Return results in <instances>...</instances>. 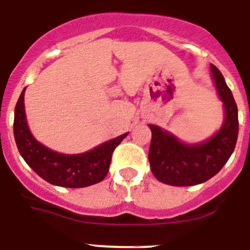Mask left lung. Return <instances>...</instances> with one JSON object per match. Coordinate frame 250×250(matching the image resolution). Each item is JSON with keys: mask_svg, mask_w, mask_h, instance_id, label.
I'll list each match as a JSON object with an SVG mask.
<instances>
[{"mask_svg": "<svg viewBox=\"0 0 250 250\" xmlns=\"http://www.w3.org/2000/svg\"><path fill=\"white\" fill-rule=\"evenodd\" d=\"M210 72L226 114L221 129L213 136L203 143L188 145L161 127L148 125L152 132L148 161L153 176L160 182L171 186H194L206 182L221 171L234 151L239 130L237 104L218 68L210 64Z\"/></svg>", "mask_w": 250, "mask_h": 250, "instance_id": "8db88e82", "label": "left lung"}]
</instances>
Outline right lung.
I'll use <instances>...</instances> for the list:
<instances>
[{
	"label": "right lung",
	"instance_id": "add662e5",
	"mask_svg": "<svg viewBox=\"0 0 250 250\" xmlns=\"http://www.w3.org/2000/svg\"><path fill=\"white\" fill-rule=\"evenodd\" d=\"M24 91L26 88L15 107L13 134L18 151L27 165L43 180L61 187L80 188L104 180L109 172L111 155L127 132L78 155H64L50 150L38 143L29 131L24 111Z\"/></svg>",
	"mask_w": 250,
	"mask_h": 250
}]
</instances>
